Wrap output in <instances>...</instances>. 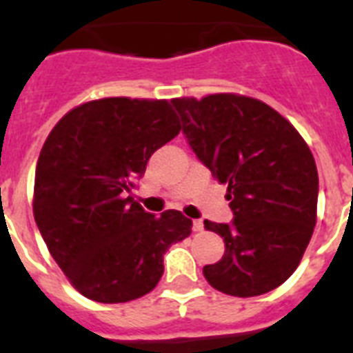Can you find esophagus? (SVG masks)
Segmentation results:
<instances>
[{
  "mask_svg": "<svg viewBox=\"0 0 353 353\" xmlns=\"http://www.w3.org/2000/svg\"><path fill=\"white\" fill-rule=\"evenodd\" d=\"M192 230L194 232L203 230V221H201V219H194V221H192Z\"/></svg>",
  "mask_w": 353,
  "mask_h": 353,
  "instance_id": "esophagus-1",
  "label": "esophagus"
}]
</instances>
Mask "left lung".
<instances>
[{
    "label": "left lung",
    "instance_id": "obj_1",
    "mask_svg": "<svg viewBox=\"0 0 353 353\" xmlns=\"http://www.w3.org/2000/svg\"><path fill=\"white\" fill-rule=\"evenodd\" d=\"M189 146L227 185L234 221L205 228L225 241L207 264L214 289L259 296L293 275L316 225L318 170L302 135L275 108L239 94L174 98Z\"/></svg>",
    "mask_w": 353,
    "mask_h": 353
}]
</instances>
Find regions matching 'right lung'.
<instances>
[{
  "mask_svg": "<svg viewBox=\"0 0 353 353\" xmlns=\"http://www.w3.org/2000/svg\"><path fill=\"white\" fill-rule=\"evenodd\" d=\"M180 130L168 99L103 98L69 110L48 135L33 218L51 257L89 300L148 294L164 273L165 250L191 234L182 212L157 218L130 196L153 152Z\"/></svg>",
  "mask_w": 353,
  "mask_h": 353,
  "instance_id": "1",
  "label": "right lung"
}]
</instances>
